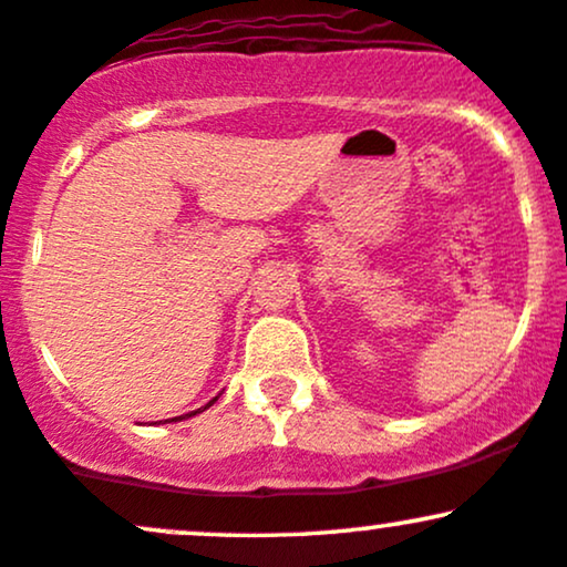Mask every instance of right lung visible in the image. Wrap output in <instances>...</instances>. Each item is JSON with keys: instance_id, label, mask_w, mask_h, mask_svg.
I'll return each mask as SVG.
<instances>
[{"instance_id": "right-lung-1", "label": "right lung", "mask_w": 567, "mask_h": 567, "mask_svg": "<svg viewBox=\"0 0 567 567\" xmlns=\"http://www.w3.org/2000/svg\"><path fill=\"white\" fill-rule=\"evenodd\" d=\"M216 401V399H214ZM214 401H208V404L206 406H210V404H214ZM206 406H203V409H197V412H193V414H200V412H206ZM193 414H187V417H193ZM179 420H184V417H179ZM174 422V420H172Z\"/></svg>"}]
</instances>
